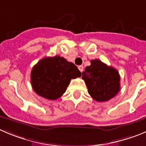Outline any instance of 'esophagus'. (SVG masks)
<instances>
[{
  "mask_svg": "<svg viewBox=\"0 0 146 146\" xmlns=\"http://www.w3.org/2000/svg\"><path fill=\"white\" fill-rule=\"evenodd\" d=\"M78 69H79L80 71L82 73V72L84 71V66H83V65H79V66H78Z\"/></svg>",
  "mask_w": 146,
  "mask_h": 146,
  "instance_id": "1",
  "label": "esophagus"
}]
</instances>
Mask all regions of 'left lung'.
Here are the masks:
<instances>
[{
    "label": "left lung",
    "instance_id": "8db88e82",
    "mask_svg": "<svg viewBox=\"0 0 146 146\" xmlns=\"http://www.w3.org/2000/svg\"><path fill=\"white\" fill-rule=\"evenodd\" d=\"M82 78L88 94L96 102L110 100L120 89L119 72L97 59L91 60V65L82 73Z\"/></svg>",
    "mask_w": 146,
    "mask_h": 146
}]
</instances>
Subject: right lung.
<instances>
[{
	"label": "right lung",
	"mask_w": 146,
	"mask_h": 146,
	"mask_svg": "<svg viewBox=\"0 0 146 146\" xmlns=\"http://www.w3.org/2000/svg\"><path fill=\"white\" fill-rule=\"evenodd\" d=\"M81 73L73 62L60 56L44 58L31 72V83L39 96L55 100L65 92L72 78L81 77Z\"/></svg>",
	"instance_id": "right-lung-1"
}]
</instances>
